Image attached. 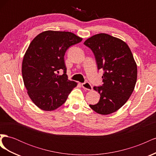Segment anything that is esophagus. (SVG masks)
<instances>
[{
    "instance_id": "1",
    "label": "esophagus",
    "mask_w": 156,
    "mask_h": 156,
    "mask_svg": "<svg viewBox=\"0 0 156 156\" xmlns=\"http://www.w3.org/2000/svg\"><path fill=\"white\" fill-rule=\"evenodd\" d=\"M82 87L84 90H92V85L88 82L83 83Z\"/></svg>"
}]
</instances>
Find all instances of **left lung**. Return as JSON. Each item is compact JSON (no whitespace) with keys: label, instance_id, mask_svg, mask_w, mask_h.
Returning <instances> with one entry per match:
<instances>
[{"label":"left lung","instance_id":"left-lung-1","mask_svg":"<svg viewBox=\"0 0 156 156\" xmlns=\"http://www.w3.org/2000/svg\"><path fill=\"white\" fill-rule=\"evenodd\" d=\"M84 44L94 53L98 69L105 71L103 85L94 87L100 101L89 106L100 115L111 114L125 104L135 88L137 66L133 54L125 41L105 33L91 36Z\"/></svg>","mask_w":156,"mask_h":156}]
</instances>
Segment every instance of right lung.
Returning <instances> with one entry per match:
<instances>
[{"instance_id":"1","label":"right lung","mask_w":156,"mask_h":156,"mask_svg":"<svg viewBox=\"0 0 156 156\" xmlns=\"http://www.w3.org/2000/svg\"><path fill=\"white\" fill-rule=\"evenodd\" d=\"M82 40L70 32L46 30L30 42L23 59V79L30 100L41 110L56 109L77 86L68 79L64 57L70 46ZM60 69L64 74H57Z\"/></svg>"}]
</instances>
